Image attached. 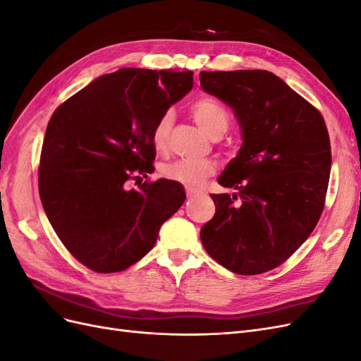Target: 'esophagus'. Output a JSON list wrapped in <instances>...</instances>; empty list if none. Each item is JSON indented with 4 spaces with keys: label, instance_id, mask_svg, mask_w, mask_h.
<instances>
[{
    "label": "esophagus",
    "instance_id": "34e87169",
    "mask_svg": "<svg viewBox=\"0 0 361 361\" xmlns=\"http://www.w3.org/2000/svg\"><path fill=\"white\" fill-rule=\"evenodd\" d=\"M195 194H197V191H195V190H192V188H187V197H188V199L194 197V195H195Z\"/></svg>",
    "mask_w": 361,
    "mask_h": 361
}]
</instances>
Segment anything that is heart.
Returning <instances> with one entry per match:
<instances>
[{
    "label": "heart",
    "instance_id": "1",
    "mask_svg": "<svg viewBox=\"0 0 361 361\" xmlns=\"http://www.w3.org/2000/svg\"><path fill=\"white\" fill-rule=\"evenodd\" d=\"M191 114L197 125L211 138L221 137L231 125V114L226 108L212 97H200L191 106ZM173 123V113L167 111L161 116L154 128L152 141L158 150H166ZM162 176L190 188H200L204 179L215 173V164L211 161L178 159L166 164L161 169Z\"/></svg>",
    "mask_w": 361,
    "mask_h": 361
}]
</instances>
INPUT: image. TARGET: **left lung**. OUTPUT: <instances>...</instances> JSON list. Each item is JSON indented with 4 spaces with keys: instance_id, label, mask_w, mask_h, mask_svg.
<instances>
[{
    "instance_id": "1",
    "label": "left lung",
    "mask_w": 361,
    "mask_h": 361,
    "mask_svg": "<svg viewBox=\"0 0 361 361\" xmlns=\"http://www.w3.org/2000/svg\"><path fill=\"white\" fill-rule=\"evenodd\" d=\"M200 85L232 108L243 137L218 178L236 192L211 195L215 215L202 227V244L232 272L262 274L318 224L331 170L329 130L314 106L268 71L200 72Z\"/></svg>"
}]
</instances>
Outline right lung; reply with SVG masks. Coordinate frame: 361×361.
I'll use <instances>...</instances> for the list:
<instances>
[{"label":"right lung","instance_id":"right-lung-1","mask_svg":"<svg viewBox=\"0 0 361 361\" xmlns=\"http://www.w3.org/2000/svg\"><path fill=\"white\" fill-rule=\"evenodd\" d=\"M192 85L191 71L125 68L96 78L52 114L40 200L60 241L87 268L117 272L137 264L185 202L174 180L138 188L128 182L154 171V128Z\"/></svg>","mask_w":361,"mask_h":361}]
</instances>
